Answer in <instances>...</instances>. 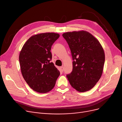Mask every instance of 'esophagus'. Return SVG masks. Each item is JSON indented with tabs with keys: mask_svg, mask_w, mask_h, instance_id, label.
<instances>
[{
	"mask_svg": "<svg viewBox=\"0 0 122 122\" xmlns=\"http://www.w3.org/2000/svg\"><path fill=\"white\" fill-rule=\"evenodd\" d=\"M64 68V67H63V66H61V67H60V70H61V71L62 72H63V71H64V68Z\"/></svg>",
	"mask_w": 122,
	"mask_h": 122,
	"instance_id": "1",
	"label": "esophagus"
}]
</instances>
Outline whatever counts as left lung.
<instances>
[{"label":"left lung","mask_w":122,"mask_h":122,"mask_svg":"<svg viewBox=\"0 0 122 122\" xmlns=\"http://www.w3.org/2000/svg\"><path fill=\"white\" fill-rule=\"evenodd\" d=\"M71 50L73 71L67 75L71 86L83 92L92 89L103 70L105 53L97 38L86 30L66 32L62 35Z\"/></svg>","instance_id":"left-lung-1"}]
</instances>
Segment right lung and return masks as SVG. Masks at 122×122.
<instances>
[{"label": "right lung", "instance_id": "1", "mask_svg": "<svg viewBox=\"0 0 122 122\" xmlns=\"http://www.w3.org/2000/svg\"><path fill=\"white\" fill-rule=\"evenodd\" d=\"M59 34L46 33L35 35L25 42L19 54L22 75L35 92L46 93L54 87L60 72L52 62L51 46Z\"/></svg>", "mask_w": 122, "mask_h": 122}]
</instances>
